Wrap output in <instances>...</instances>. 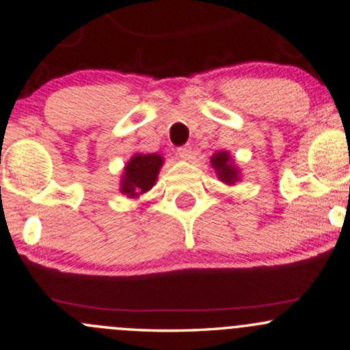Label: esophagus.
I'll use <instances>...</instances> for the list:
<instances>
[{"mask_svg": "<svg viewBox=\"0 0 350 350\" xmlns=\"http://www.w3.org/2000/svg\"><path fill=\"white\" fill-rule=\"evenodd\" d=\"M176 154H178L181 159H189L191 157V146H181L176 150Z\"/></svg>", "mask_w": 350, "mask_h": 350, "instance_id": "1", "label": "esophagus"}]
</instances>
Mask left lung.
Segmentation results:
<instances>
[{
  "mask_svg": "<svg viewBox=\"0 0 350 350\" xmlns=\"http://www.w3.org/2000/svg\"><path fill=\"white\" fill-rule=\"evenodd\" d=\"M210 165L213 167L215 174L224 185L234 186L241 180V169H239L236 161L228 151H217L210 157Z\"/></svg>",
  "mask_w": 350,
  "mask_h": 350,
  "instance_id": "left-lung-1",
  "label": "left lung"
}]
</instances>
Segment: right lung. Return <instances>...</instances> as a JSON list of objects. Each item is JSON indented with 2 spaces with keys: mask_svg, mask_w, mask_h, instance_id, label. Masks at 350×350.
<instances>
[{
  "mask_svg": "<svg viewBox=\"0 0 350 350\" xmlns=\"http://www.w3.org/2000/svg\"><path fill=\"white\" fill-rule=\"evenodd\" d=\"M162 165H164V157L161 154L135 152L122 169L121 181H119L121 194L129 199H137L148 193L156 185Z\"/></svg>",
  "mask_w": 350,
  "mask_h": 350,
  "instance_id": "right-lung-1",
  "label": "right lung"
}]
</instances>
